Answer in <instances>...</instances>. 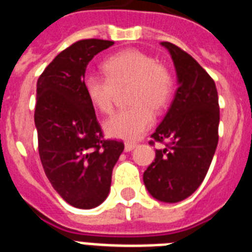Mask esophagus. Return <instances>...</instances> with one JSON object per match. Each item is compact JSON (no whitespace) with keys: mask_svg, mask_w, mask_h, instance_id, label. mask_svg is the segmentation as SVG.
Here are the masks:
<instances>
[{"mask_svg":"<svg viewBox=\"0 0 252 252\" xmlns=\"http://www.w3.org/2000/svg\"><path fill=\"white\" fill-rule=\"evenodd\" d=\"M124 146H126V151L128 153V151H132L137 146V144H134V142H126Z\"/></svg>","mask_w":252,"mask_h":252,"instance_id":"esophagus-1","label":"esophagus"}]
</instances>
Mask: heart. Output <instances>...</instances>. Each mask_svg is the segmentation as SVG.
I'll use <instances>...</instances> for the list:
<instances>
[{"mask_svg": "<svg viewBox=\"0 0 252 252\" xmlns=\"http://www.w3.org/2000/svg\"><path fill=\"white\" fill-rule=\"evenodd\" d=\"M107 76L88 73L84 89L89 101L103 114L114 110L118 88L130 85L132 107L118 111L105 123L110 137L137 140L154 123V111L168 105L173 92V76L164 64L136 49H126L107 58L103 63Z\"/></svg>", "mask_w": 252, "mask_h": 252, "instance_id": "heart-1", "label": "heart"}]
</instances>
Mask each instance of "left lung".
Here are the masks:
<instances>
[{"label": "left lung", "instance_id": "obj_1", "mask_svg": "<svg viewBox=\"0 0 252 252\" xmlns=\"http://www.w3.org/2000/svg\"><path fill=\"white\" fill-rule=\"evenodd\" d=\"M160 45L171 54L179 88L164 119L151 134L154 141H167V145L155 150L144 184L155 199L177 203L190 197L207 175L218 146L220 110L215 81L199 63L171 42Z\"/></svg>", "mask_w": 252, "mask_h": 252}]
</instances>
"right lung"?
<instances>
[{
    "label": "right lung",
    "instance_id": "1",
    "mask_svg": "<svg viewBox=\"0 0 252 252\" xmlns=\"http://www.w3.org/2000/svg\"><path fill=\"white\" fill-rule=\"evenodd\" d=\"M114 41H77L59 53L37 80L34 126L45 175L76 208L91 210L107 198L112 168L124 144L103 140L84 89L88 63Z\"/></svg>",
    "mask_w": 252,
    "mask_h": 252
}]
</instances>
